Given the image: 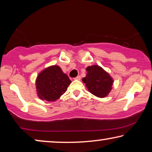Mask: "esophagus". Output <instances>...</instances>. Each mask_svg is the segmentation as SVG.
Wrapping results in <instances>:
<instances>
[{
  "mask_svg": "<svg viewBox=\"0 0 152 152\" xmlns=\"http://www.w3.org/2000/svg\"><path fill=\"white\" fill-rule=\"evenodd\" d=\"M80 78H81V77L80 76H76V78H74V80H80Z\"/></svg>",
  "mask_w": 152,
  "mask_h": 152,
  "instance_id": "obj_1",
  "label": "esophagus"
}]
</instances>
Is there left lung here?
Segmentation results:
<instances>
[{"instance_id":"8db88e82","label":"left lung","mask_w":152,"mask_h":152,"mask_svg":"<svg viewBox=\"0 0 152 152\" xmlns=\"http://www.w3.org/2000/svg\"><path fill=\"white\" fill-rule=\"evenodd\" d=\"M87 74L83 78L88 91L96 97L103 98L108 95L112 89L114 80L102 67L93 65L86 68Z\"/></svg>"}]
</instances>
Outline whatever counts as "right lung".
Listing matches in <instances>:
<instances>
[{
  "instance_id": "add662e5",
  "label": "right lung",
  "mask_w": 152,
  "mask_h": 152,
  "mask_svg": "<svg viewBox=\"0 0 152 152\" xmlns=\"http://www.w3.org/2000/svg\"><path fill=\"white\" fill-rule=\"evenodd\" d=\"M72 83L58 66H51L38 74L36 80L37 95L41 100L55 102L65 93Z\"/></svg>"
}]
</instances>
